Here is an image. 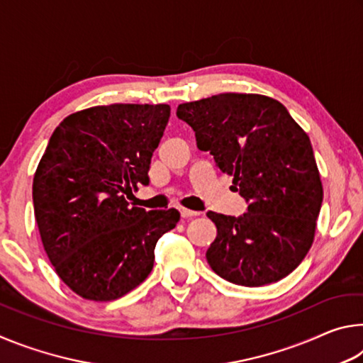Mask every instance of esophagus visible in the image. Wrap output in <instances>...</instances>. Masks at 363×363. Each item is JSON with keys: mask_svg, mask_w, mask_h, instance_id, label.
Segmentation results:
<instances>
[{"mask_svg": "<svg viewBox=\"0 0 363 363\" xmlns=\"http://www.w3.org/2000/svg\"><path fill=\"white\" fill-rule=\"evenodd\" d=\"M179 213H181V216H182L184 219H187V218H194V216H199V211L187 210V208H179Z\"/></svg>", "mask_w": 363, "mask_h": 363, "instance_id": "obj_1", "label": "esophagus"}]
</instances>
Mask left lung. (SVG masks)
<instances>
[{"instance_id":"8db88e82","label":"left lung","mask_w":363,"mask_h":363,"mask_svg":"<svg viewBox=\"0 0 363 363\" xmlns=\"http://www.w3.org/2000/svg\"><path fill=\"white\" fill-rule=\"evenodd\" d=\"M176 115L248 201L238 218L206 213L218 229L208 264L243 286L286 277L312 247L323 200L309 136L284 104L261 94L211 96L181 104Z\"/></svg>"}]
</instances>
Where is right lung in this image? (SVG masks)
Wrapping results in <instances>:
<instances>
[{
	"label": "right lung",
	"instance_id": "right-lung-1",
	"mask_svg": "<svg viewBox=\"0 0 363 363\" xmlns=\"http://www.w3.org/2000/svg\"><path fill=\"white\" fill-rule=\"evenodd\" d=\"M167 104L79 110L52 133L33 177L43 247L78 296L113 301L149 277L158 238L181 214L131 206L125 194L149 184L153 152L168 125Z\"/></svg>",
	"mask_w": 363,
	"mask_h": 363
}]
</instances>
